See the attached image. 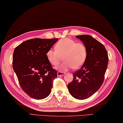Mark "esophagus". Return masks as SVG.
I'll return each instance as SVG.
<instances>
[{"mask_svg":"<svg viewBox=\"0 0 123 123\" xmlns=\"http://www.w3.org/2000/svg\"><path fill=\"white\" fill-rule=\"evenodd\" d=\"M64 75V72H60V71H58L57 72V75L58 76H62Z\"/></svg>","mask_w":123,"mask_h":123,"instance_id":"34e87169","label":"esophagus"}]
</instances>
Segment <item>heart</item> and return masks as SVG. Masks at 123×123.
I'll use <instances>...</instances> for the list:
<instances>
[{
    "label": "heart",
    "instance_id": "obj_1",
    "mask_svg": "<svg viewBox=\"0 0 123 123\" xmlns=\"http://www.w3.org/2000/svg\"><path fill=\"white\" fill-rule=\"evenodd\" d=\"M55 49H49L46 56L48 62L53 66L57 65L63 57L65 62L57 67L60 71H68L72 68L74 69H79L87 57L86 46L82 43H76L70 38L60 40L55 46Z\"/></svg>",
    "mask_w": 123,
    "mask_h": 123
}]
</instances>
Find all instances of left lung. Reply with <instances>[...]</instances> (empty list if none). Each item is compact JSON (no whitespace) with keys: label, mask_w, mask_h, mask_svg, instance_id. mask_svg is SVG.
<instances>
[{"label":"left lung","mask_w":123,"mask_h":123,"mask_svg":"<svg viewBox=\"0 0 123 123\" xmlns=\"http://www.w3.org/2000/svg\"><path fill=\"white\" fill-rule=\"evenodd\" d=\"M87 49V57L80 70L73 74V80L68 84L70 94L74 98L84 100L92 96L101 87L108 62L105 46L92 36H76Z\"/></svg>","instance_id":"1"}]
</instances>
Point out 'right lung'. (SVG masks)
Listing matches in <instances>:
<instances>
[{
    "instance_id": "add662e5",
    "label": "right lung",
    "mask_w": 123,
    "mask_h": 123,
    "mask_svg": "<svg viewBox=\"0 0 123 123\" xmlns=\"http://www.w3.org/2000/svg\"><path fill=\"white\" fill-rule=\"evenodd\" d=\"M58 39L35 38L24 41L14 50L12 64L20 86L28 95L37 100L49 95L57 72L46 56Z\"/></svg>"
}]
</instances>
